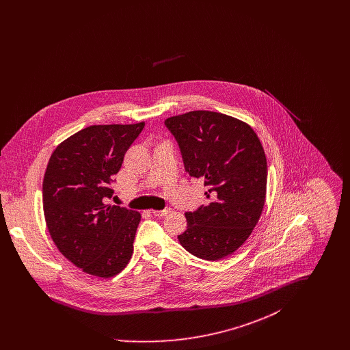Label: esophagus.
Segmentation results:
<instances>
[{
  "mask_svg": "<svg viewBox=\"0 0 350 350\" xmlns=\"http://www.w3.org/2000/svg\"><path fill=\"white\" fill-rule=\"evenodd\" d=\"M169 211H170V208H164V210H152V214H153L154 217H165Z\"/></svg>",
  "mask_w": 350,
  "mask_h": 350,
  "instance_id": "esophagus-1",
  "label": "esophagus"
}]
</instances>
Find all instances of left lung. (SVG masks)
<instances>
[{
    "instance_id": "8db88e82",
    "label": "left lung",
    "mask_w": 350,
    "mask_h": 350,
    "mask_svg": "<svg viewBox=\"0 0 350 350\" xmlns=\"http://www.w3.org/2000/svg\"><path fill=\"white\" fill-rule=\"evenodd\" d=\"M190 177L204 178L207 203L186 213L178 234L189 253L208 261L239 250L262 214L267 163L262 144L248 123L217 111L196 110L167 118Z\"/></svg>"
}]
</instances>
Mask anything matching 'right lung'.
<instances>
[{
	"label": "right lung",
	"mask_w": 350,
	"mask_h": 350,
	"mask_svg": "<svg viewBox=\"0 0 350 350\" xmlns=\"http://www.w3.org/2000/svg\"><path fill=\"white\" fill-rule=\"evenodd\" d=\"M144 127L94 124L63 140L51 154L43 178V211L55 245L83 273L117 275L131 260L142 215L106 204L124 153Z\"/></svg>",
	"instance_id": "right-lung-1"
}]
</instances>
